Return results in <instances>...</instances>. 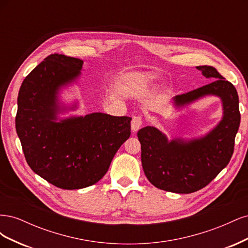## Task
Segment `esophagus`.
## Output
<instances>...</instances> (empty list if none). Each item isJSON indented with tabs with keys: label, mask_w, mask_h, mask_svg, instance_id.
Segmentation results:
<instances>
[{
	"label": "esophagus",
	"mask_w": 248,
	"mask_h": 248,
	"mask_svg": "<svg viewBox=\"0 0 248 248\" xmlns=\"http://www.w3.org/2000/svg\"><path fill=\"white\" fill-rule=\"evenodd\" d=\"M141 123H142V122H141V118H140V117H139V116L133 117V118H132V121H131V130H132L133 132L138 131V130L140 128Z\"/></svg>",
	"instance_id": "obj_1"
}]
</instances>
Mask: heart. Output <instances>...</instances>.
<instances>
[{
  "label": "heart",
  "instance_id": "1",
  "mask_svg": "<svg viewBox=\"0 0 248 248\" xmlns=\"http://www.w3.org/2000/svg\"><path fill=\"white\" fill-rule=\"evenodd\" d=\"M152 82V79L150 78H141L140 81H139V86L142 89H146L148 88L150 85H151Z\"/></svg>",
  "mask_w": 248,
  "mask_h": 248
}]
</instances>
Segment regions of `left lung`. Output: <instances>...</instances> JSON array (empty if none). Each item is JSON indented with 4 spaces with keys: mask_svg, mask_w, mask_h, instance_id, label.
<instances>
[{
    "mask_svg": "<svg viewBox=\"0 0 248 248\" xmlns=\"http://www.w3.org/2000/svg\"><path fill=\"white\" fill-rule=\"evenodd\" d=\"M211 84L171 98L177 111L190 108L206 97H217L222 117L213 128L196 138L169 139L154 126L138 132L141 166L155 187L175 193H191L204 188L228 166L234 152L240 125L239 97L236 88L212 66L197 67Z\"/></svg>",
    "mask_w": 248,
    "mask_h": 248,
    "instance_id": "obj_1",
    "label": "left lung"
}]
</instances>
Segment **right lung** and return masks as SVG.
<instances>
[{"label": "right lung", "mask_w": 248, "mask_h": 248, "mask_svg": "<svg viewBox=\"0 0 248 248\" xmlns=\"http://www.w3.org/2000/svg\"><path fill=\"white\" fill-rule=\"evenodd\" d=\"M84 61L50 55L25 78L17 97L16 127L32 170L62 189L97 183L130 137V117L103 112L65 116L79 101L65 103L62 93L78 85Z\"/></svg>", "instance_id": "right-lung-1"}]
</instances>
